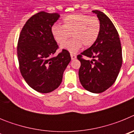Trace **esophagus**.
<instances>
[{
	"instance_id": "esophagus-1",
	"label": "esophagus",
	"mask_w": 134,
	"mask_h": 134,
	"mask_svg": "<svg viewBox=\"0 0 134 134\" xmlns=\"http://www.w3.org/2000/svg\"><path fill=\"white\" fill-rule=\"evenodd\" d=\"M70 56H71V59L72 60H75L76 58V55H74V54H70Z\"/></svg>"
}]
</instances>
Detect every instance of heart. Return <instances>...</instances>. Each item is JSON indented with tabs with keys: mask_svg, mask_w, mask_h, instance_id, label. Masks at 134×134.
I'll use <instances>...</instances> for the list:
<instances>
[{
	"mask_svg": "<svg viewBox=\"0 0 134 134\" xmlns=\"http://www.w3.org/2000/svg\"><path fill=\"white\" fill-rule=\"evenodd\" d=\"M100 31V22L97 16L85 14H72L62 20V26L54 25L52 34L57 43L62 44L70 37L72 40L62 46V48L76 53L82 46L90 47L97 40Z\"/></svg>",
	"mask_w": 134,
	"mask_h": 134,
	"instance_id": "obj_1",
	"label": "heart"
}]
</instances>
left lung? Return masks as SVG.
I'll list each match as a JSON object with an SVG mask.
<instances>
[{"label": "left lung", "instance_id": "obj_1", "mask_svg": "<svg viewBox=\"0 0 134 134\" xmlns=\"http://www.w3.org/2000/svg\"><path fill=\"white\" fill-rule=\"evenodd\" d=\"M100 22V31L95 43L77 55L80 62L79 75L82 86L93 93H100L113 85L122 65V50L119 34L107 15L93 10ZM92 58L85 60L82 57Z\"/></svg>", "mask_w": 134, "mask_h": 134}]
</instances>
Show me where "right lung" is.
<instances>
[{"label": "right lung", "mask_w": 134, "mask_h": 134, "mask_svg": "<svg viewBox=\"0 0 134 134\" xmlns=\"http://www.w3.org/2000/svg\"><path fill=\"white\" fill-rule=\"evenodd\" d=\"M60 17L58 13L41 11L27 20L17 43L21 74L35 91L48 93L60 85L63 73L71 60L63 49L54 56L58 46L52 34V27Z\"/></svg>", "instance_id": "add662e5"}]
</instances>
